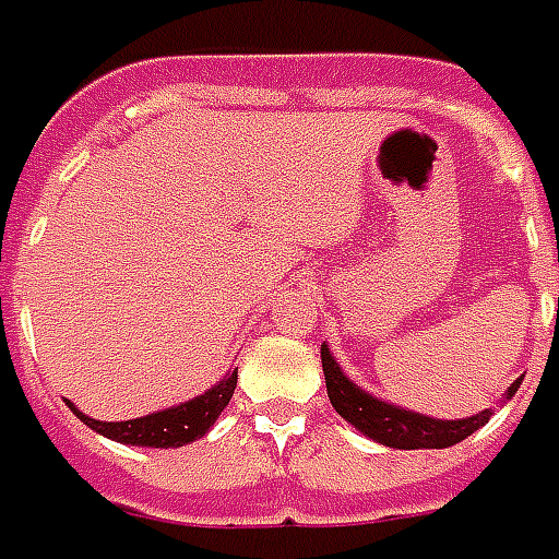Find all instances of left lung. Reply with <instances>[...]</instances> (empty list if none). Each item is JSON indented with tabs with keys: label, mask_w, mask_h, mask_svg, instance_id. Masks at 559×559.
I'll list each match as a JSON object with an SVG mask.
<instances>
[{
	"label": "left lung",
	"mask_w": 559,
	"mask_h": 559,
	"mask_svg": "<svg viewBox=\"0 0 559 559\" xmlns=\"http://www.w3.org/2000/svg\"><path fill=\"white\" fill-rule=\"evenodd\" d=\"M322 370L331 406L349 425L358 427L364 437L376 439L388 449H449V445H457L469 433H476L478 427L488 425L490 413H493V409H481V413L469 415V418L442 421V418H430V415H418L409 413V409H400V406H391L385 400L373 397L364 388L355 385L349 376L340 370V364L334 361L328 346H322ZM518 388H521V379H514L506 400L512 397Z\"/></svg>",
	"instance_id": "obj_1"
}]
</instances>
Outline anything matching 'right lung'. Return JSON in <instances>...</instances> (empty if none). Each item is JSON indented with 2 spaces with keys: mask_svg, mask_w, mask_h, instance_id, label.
<instances>
[{
  "mask_svg": "<svg viewBox=\"0 0 559 559\" xmlns=\"http://www.w3.org/2000/svg\"><path fill=\"white\" fill-rule=\"evenodd\" d=\"M235 385L237 370H228L225 379L207 388L201 397L186 400L180 406L144 415V418H132V421H96V418L83 415L81 409H74L71 403L69 406L83 425L93 427L96 433L114 439V442H122V445H150V449H177V445L195 442V439L207 433L213 421L228 406V400L235 394Z\"/></svg>",
  "mask_w": 559,
  "mask_h": 559,
  "instance_id": "obj_1",
  "label": "right lung"
}]
</instances>
